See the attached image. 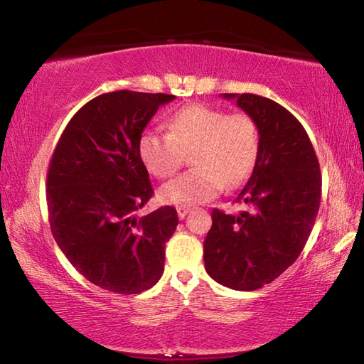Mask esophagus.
Instances as JSON below:
<instances>
[{"label":"esophagus","instance_id":"obj_1","mask_svg":"<svg viewBox=\"0 0 364 364\" xmlns=\"http://www.w3.org/2000/svg\"><path fill=\"white\" fill-rule=\"evenodd\" d=\"M189 210L191 208L189 207H186V205H180V207H176V213H178V217H180L181 220L186 217V215L189 213Z\"/></svg>","mask_w":364,"mask_h":364}]
</instances>
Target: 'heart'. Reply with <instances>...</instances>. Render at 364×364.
I'll list each match as a JSON object with an SVG mask.
<instances>
[{
	"mask_svg": "<svg viewBox=\"0 0 364 364\" xmlns=\"http://www.w3.org/2000/svg\"><path fill=\"white\" fill-rule=\"evenodd\" d=\"M168 133L146 130L138 141L144 167L157 178H168L180 168L184 152L196 165L159 189V199L170 205H199L228 188L239 186L254 170L260 133L245 112L189 104L170 117Z\"/></svg>",
	"mask_w": 364,
	"mask_h": 364,
	"instance_id": "b5f03b06",
	"label": "heart"
}]
</instances>
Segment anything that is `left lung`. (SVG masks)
<instances>
[{
  "mask_svg": "<svg viewBox=\"0 0 364 364\" xmlns=\"http://www.w3.org/2000/svg\"><path fill=\"white\" fill-rule=\"evenodd\" d=\"M223 97L236 100L255 120L260 151L234 199L249 210L230 215L213 208L204 262L220 284L255 291L284 273L304 250L321 202V171L305 128L281 104L250 93Z\"/></svg>",
  "mask_w": 364,
  "mask_h": 364,
  "instance_id": "left-lung-1",
  "label": "left lung"
}]
</instances>
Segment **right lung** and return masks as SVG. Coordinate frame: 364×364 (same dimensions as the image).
I'll list each match as a JSON object with an SVG mask.
<instances>
[{
	"mask_svg": "<svg viewBox=\"0 0 364 364\" xmlns=\"http://www.w3.org/2000/svg\"><path fill=\"white\" fill-rule=\"evenodd\" d=\"M173 95L112 91L67 123L46 176L49 225L80 274L115 294H139L164 273L165 242L178 225L173 207L138 218L154 194L138 141Z\"/></svg>",
	"mask_w": 364,
	"mask_h": 364,
	"instance_id": "obj_1",
	"label": "right lung"
}]
</instances>
